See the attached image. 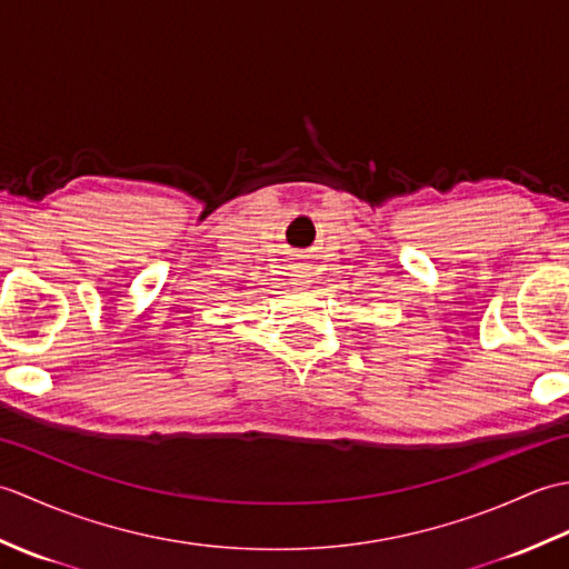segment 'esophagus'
Returning a JSON list of instances; mask_svg holds the SVG:
<instances>
[{
  "label": "esophagus",
  "instance_id": "obj_1",
  "mask_svg": "<svg viewBox=\"0 0 569 569\" xmlns=\"http://www.w3.org/2000/svg\"><path fill=\"white\" fill-rule=\"evenodd\" d=\"M291 276H293V283H296V286H308V283H310V281H308V278H310L308 271L300 269V266H293V273H291Z\"/></svg>",
  "mask_w": 569,
  "mask_h": 569
}]
</instances>
